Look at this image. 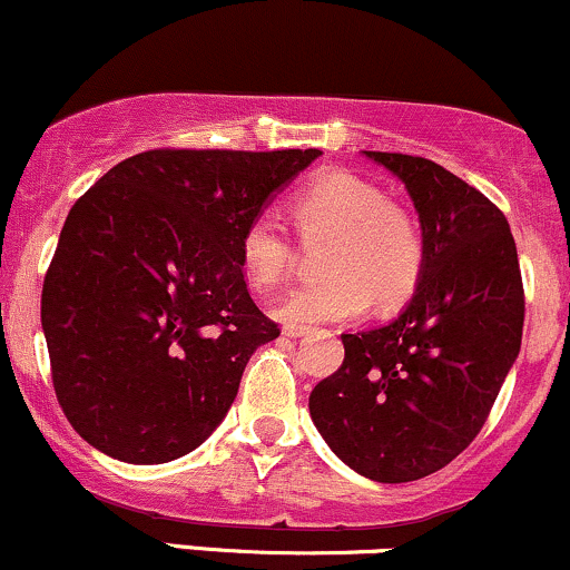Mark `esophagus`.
Wrapping results in <instances>:
<instances>
[{
  "mask_svg": "<svg viewBox=\"0 0 570 570\" xmlns=\"http://www.w3.org/2000/svg\"><path fill=\"white\" fill-rule=\"evenodd\" d=\"M307 332H311V330H307V326H299V324H286L284 326L286 337H303V335H307Z\"/></svg>",
  "mask_w": 570,
  "mask_h": 570,
  "instance_id": "34e87169",
  "label": "esophagus"
}]
</instances>
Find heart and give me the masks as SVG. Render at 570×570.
<instances>
[{
    "label": "heart",
    "instance_id": "b5f03b06",
    "mask_svg": "<svg viewBox=\"0 0 570 570\" xmlns=\"http://www.w3.org/2000/svg\"><path fill=\"white\" fill-rule=\"evenodd\" d=\"M294 230L307 248H322V284L297 286L278 305L289 324L348 322L370 299L383 311L404 305L426 271V238L407 208L372 181L348 171H324L292 198ZM240 267L257 292L289 278L299 246L271 212L240 233Z\"/></svg>",
    "mask_w": 570,
    "mask_h": 570
}]
</instances>
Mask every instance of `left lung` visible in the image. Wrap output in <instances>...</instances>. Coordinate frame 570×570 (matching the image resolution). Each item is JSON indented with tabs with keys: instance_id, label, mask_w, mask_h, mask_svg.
<instances>
[{
	"instance_id": "left-lung-1",
	"label": "left lung",
	"mask_w": 570,
	"mask_h": 570,
	"mask_svg": "<svg viewBox=\"0 0 570 570\" xmlns=\"http://www.w3.org/2000/svg\"><path fill=\"white\" fill-rule=\"evenodd\" d=\"M367 155L415 200L426 271L396 322L343 335V364L307 407L353 472L412 482L448 466L485 426L520 353L525 292L495 203L434 160Z\"/></svg>"
}]
</instances>
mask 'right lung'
<instances>
[{
  "label": "right lung",
  "instance_id": "obj_1",
  "mask_svg": "<svg viewBox=\"0 0 570 570\" xmlns=\"http://www.w3.org/2000/svg\"><path fill=\"white\" fill-rule=\"evenodd\" d=\"M318 149H147L71 206L42 284L56 399L126 463L187 455L248 358L281 335L240 267V233Z\"/></svg>",
  "mask_w": 570,
  "mask_h": 570
}]
</instances>
